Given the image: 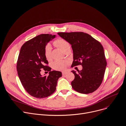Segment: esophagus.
Masks as SVG:
<instances>
[{
  "label": "esophagus",
  "mask_w": 126,
  "mask_h": 126,
  "mask_svg": "<svg viewBox=\"0 0 126 126\" xmlns=\"http://www.w3.org/2000/svg\"><path fill=\"white\" fill-rule=\"evenodd\" d=\"M67 73H68V72H62V74H63V75H66V74H67Z\"/></svg>",
  "instance_id": "34e87169"
}]
</instances>
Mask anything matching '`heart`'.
<instances>
[{"label": "heart", "mask_w": 126, "mask_h": 126, "mask_svg": "<svg viewBox=\"0 0 126 126\" xmlns=\"http://www.w3.org/2000/svg\"><path fill=\"white\" fill-rule=\"evenodd\" d=\"M53 45L60 48L64 52L67 49L71 48V46L68 42L63 39H58L53 42ZM51 46L49 44H47L45 48V56L47 60L49 61L51 57ZM66 65V63L62 61H55L52 64L53 69L56 70H64Z\"/></svg>", "instance_id": "obj_1"}]
</instances>
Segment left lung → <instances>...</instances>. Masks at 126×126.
Wrapping results in <instances>:
<instances>
[{
	"label": "left lung",
	"mask_w": 126,
	"mask_h": 126,
	"mask_svg": "<svg viewBox=\"0 0 126 126\" xmlns=\"http://www.w3.org/2000/svg\"><path fill=\"white\" fill-rule=\"evenodd\" d=\"M58 34L72 46L73 62L72 66L81 64V71H72L75 79L72 81L73 88L84 94L97 89L102 82L107 62L104 48L91 35L82 32H59Z\"/></svg>",
	"instance_id": "1"
}]
</instances>
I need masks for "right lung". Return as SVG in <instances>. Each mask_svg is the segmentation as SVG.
<instances>
[{
	"label": "right lung",
	"instance_id": "add662e5",
	"mask_svg": "<svg viewBox=\"0 0 126 126\" xmlns=\"http://www.w3.org/2000/svg\"><path fill=\"white\" fill-rule=\"evenodd\" d=\"M55 35L41 34L26 41L21 47L17 62V71L19 79L26 91L38 99L52 94L57 82L62 76L59 71H51L46 65L48 61L45 56V48ZM42 69L49 72L48 76H42Z\"/></svg>",
	"mask_w": 126,
	"mask_h": 126
}]
</instances>
